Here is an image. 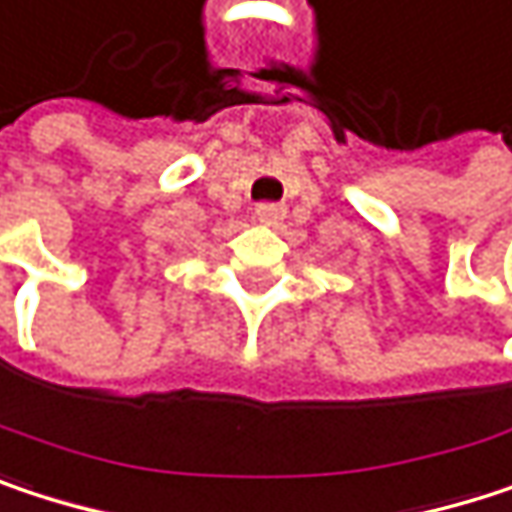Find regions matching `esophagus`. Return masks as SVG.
<instances>
[{"label": "esophagus", "instance_id": "esophagus-1", "mask_svg": "<svg viewBox=\"0 0 512 512\" xmlns=\"http://www.w3.org/2000/svg\"><path fill=\"white\" fill-rule=\"evenodd\" d=\"M255 219L260 225H278L284 219V204H275V201H263L255 207Z\"/></svg>", "mask_w": 512, "mask_h": 512}]
</instances>
